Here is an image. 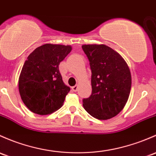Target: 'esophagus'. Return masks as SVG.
Returning <instances> with one entry per match:
<instances>
[{
  "mask_svg": "<svg viewBox=\"0 0 156 156\" xmlns=\"http://www.w3.org/2000/svg\"><path fill=\"white\" fill-rule=\"evenodd\" d=\"M78 85H75V86H73V87H72V89H73V90L74 92H76L77 90H78Z\"/></svg>",
  "mask_w": 156,
  "mask_h": 156,
  "instance_id": "obj_1",
  "label": "esophagus"
}]
</instances>
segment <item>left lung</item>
Here are the masks:
<instances>
[{
    "mask_svg": "<svg viewBox=\"0 0 156 156\" xmlns=\"http://www.w3.org/2000/svg\"><path fill=\"white\" fill-rule=\"evenodd\" d=\"M90 61L92 93L83 99L87 112L98 119L117 116L125 107L132 87L127 63L119 54L105 45H83Z\"/></svg>",
    "mask_w": 156,
    "mask_h": 156,
    "instance_id": "8db88e82",
    "label": "left lung"
}]
</instances>
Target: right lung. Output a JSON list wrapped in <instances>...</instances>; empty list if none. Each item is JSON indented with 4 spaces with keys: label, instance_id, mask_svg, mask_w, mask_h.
<instances>
[{
    "label": "right lung",
    "instance_id": "add662e5",
    "mask_svg": "<svg viewBox=\"0 0 156 156\" xmlns=\"http://www.w3.org/2000/svg\"><path fill=\"white\" fill-rule=\"evenodd\" d=\"M71 51L70 45L45 44L27 57L19 90L23 102L33 113L47 115L63 105L70 88L63 83L59 65Z\"/></svg>",
    "mask_w": 156,
    "mask_h": 156
}]
</instances>
